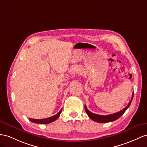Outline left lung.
Masks as SVG:
<instances>
[{
    "label": "left lung",
    "mask_w": 147,
    "mask_h": 147,
    "mask_svg": "<svg viewBox=\"0 0 147 147\" xmlns=\"http://www.w3.org/2000/svg\"><path fill=\"white\" fill-rule=\"evenodd\" d=\"M134 97V92L132 93V97H131V99L130 100V101L129 102V104L127 105V106L125 107V108L122 109V111H120L118 112L114 113L113 114H110V115H98V114H94V113H92L90 112L86 106H84V109L86 112L87 113V114L88 115L90 119H91L92 120L97 122L99 123H107V122H113L114 120H116L117 119H118L120 117H121L125 112L128 108L129 107L130 105L131 102V100H132Z\"/></svg>",
    "instance_id": "8db88e82"
}]
</instances>
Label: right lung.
<instances>
[{"instance_id": "obj_1", "label": "right lung", "mask_w": 147, "mask_h": 147, "mask_svg": "<svg viewBox=\"0 0 147 147\" xmlns=\"http://www.w3.org/2000/svg\"><path fill=\"white\" fill-rule=\"evenodd\" d=\"M62 111V109L59 111V112L57 114H56L53 116L50 117H48L47 119H30L29 118V120H30L31 122L33 123H39V124H47V123H50L52 122H54L55 120L57 119L59 115L61 113Z\"/></svg>"}]
</instances>
